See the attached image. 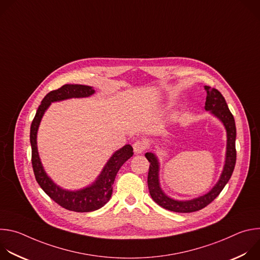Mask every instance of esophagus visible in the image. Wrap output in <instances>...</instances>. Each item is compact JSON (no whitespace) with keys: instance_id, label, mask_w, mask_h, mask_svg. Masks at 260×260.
Listing matches in <instances>:
<instances>
[{"instance_id":"34e87169","label":"esophagus","mask_w":260,"mask_h":260,"mask_svg":"<svg viewBox=\"0 0 260 260\" xmlns=\"http://www.w3.org/2000/svg\"><path fill=\"white\" fill-rule=\"evenodd\" d=\"M133 148L134 151L136 154H141L144 152V150L146 149V143L144 141L141 140H137L134 144H133Z\"/></svg>"}]
</instances>
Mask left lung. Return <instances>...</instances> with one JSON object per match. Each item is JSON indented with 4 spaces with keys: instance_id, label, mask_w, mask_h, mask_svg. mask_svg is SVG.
<instances>
[{
    "instance_id": "8db88e82",
    "label": "left lung",
    "mask_w": 260,
    "mask_h": 260,
    "mask_svg": "<svg viewBox=\"0 0 260 260\" xmlns=\"http://www.w3.org/2000/svg\"><path fill=\"white\" fill-rule=\"evenodd\" d=\"M207 91L205 109L210 111V113L217 117L223 123L226 131V153L224 167L222 170L219 180L214 185L213 188L206 194L196 198L189 201H178L167 196L160 187L159 183V161L157 156L152 152H147L145 154L148 161L150 162L149 172H148V188H149L150 196L152 200L160 207L178 213H190L202 210L212 203L224 188L226 183L231 179L236 166L237 151H236V137L237 129L235 118L229 106L223 98L216 88L210 86H205Z\"/></svg>"
}]
</instances>
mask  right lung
I'll return each instance as SVG.
<instances>
[{
    "label": "right lung",
    "mask_w": 260,
    "mask_h": 260,
    "mask_svg": "<svg viewBox=\"0 0 260 260\" xmlns=\"http://www.w3.org/2000/svg\"><path fill=\"white\" fill-rule=\"evenodd\" d=\"M91 86L81 84H66L56 90H52L45 95L39 106L30 125L29 141L31 146V165L37 182L45 193L57 203L60 207L74 212H91L105 206L111 199L113 191L115 177L121 166L133 156V147L125 145L114 152L105 165L95 181L88 186L79 190L63 189L55 184L46 174L37 147V133L45 111L51 103L64 101L68 99L87 98L94 93Z\"/></svg>",
    "instance_id": "obj_1"
}]
</instances>
